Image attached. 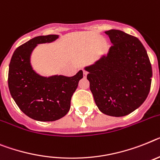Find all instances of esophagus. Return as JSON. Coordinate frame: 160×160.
I'll return each mask as SVG.
<instances>
[{
  "mask_svg": "<svg viewBox=\"0 0 160 160\" xmlns=\"http://www.w3.org/2000/svg\"><path fill=\"white\" fill-rule=\"evenodd\" d=\"M83 74H84V77H86L87 75H88V72H87L86 70H83Z\"/></svg>",
  "mask_w": 160,
  "mask_h": 160,
  "instance_id": "1",
  "label": "esophagus"
}]
</instances>
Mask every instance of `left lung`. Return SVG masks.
<instances>
[{
	"label": "left lung",
	"instance_id": "left-lung-1",
	"mask_svg": "<svg viewBox=\"0 0 160 160\" xmlns=\"http://www.w3.org/2000/svg\"><path fill=\"white\" fill-rule=\"evenodd\" d=\"M112 45L107 56L85 68L95 103L102 113L120 117L144 102L151 89L152 68L137 37L120 30L105 32Z\"/></svg>",
	"mask_w": 160,
	"mask_h": 160
}]
</instances>
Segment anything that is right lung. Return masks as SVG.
Returning a JSON list of instances; mask_svg holds the SVG:
<instances>
[{"label": "right lung", "mask_w": 160, "mask_h": 160, "mask_svg": "<svg viewBox=\"0 0 160 160\" xmlns=\"http://www.w3.org/2000/svg\"><path fill=\"white\" fill-rule=\"evenodd\" d=\"M58 38V35H48L32 39L16 49L9 62L10 94L25 115L38 121H54L67 115L72 95L83 78L81 70L72 77H44L32 69L30 57L35 47Z\"/></svg>", "instance_id": "1"}]
</instances>
